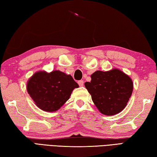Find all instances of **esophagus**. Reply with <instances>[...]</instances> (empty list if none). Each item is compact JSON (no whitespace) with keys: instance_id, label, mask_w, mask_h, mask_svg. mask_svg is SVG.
Segmentation results:
<instances>
[{"instance_id":"1","label":"esophagus","mask_w":157,"mask_h":157,"mask_svg":"<svg viewBox=\"0 0 157 157\" xmlns=\"http://www.w3.org/2000/svg\"><path fill=\"white\" fill-rule=\"evenodd\" d=\"M78 83L79 86H84V81L83 80H79V81H78Z\"/></svg>"}]
</instances>
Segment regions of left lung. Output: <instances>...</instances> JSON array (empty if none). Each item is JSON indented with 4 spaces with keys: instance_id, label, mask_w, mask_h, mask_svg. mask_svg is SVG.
I'll use <instances>...</instances> for the list:
<instances>
[{
    "instance_id": "8db88e82",
    "label": "left lung",
    "mask_w": 157,
    "mask_h": 157,
    "mask_svg": "<svg viewBox=\"0 0 157 157\" xmlns=\"http://www.w3.org/2000/svg\"><path fill=\"white\" fill-rule=\"evenodd\" d=\"M90 77L91 81L84 85L99 112L110 116L123 110L132 93L130 77L117 69L97 71Z\"/></svg>"
}]
</instances>
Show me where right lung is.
Returning a JSON list of instances; mask_svg holds the SVG:
<instances>
[{
    "label": "right lung",
    "mask_w": 157,
    "mask_h": 157,
    "mask_svg": "<svg viewBox=\"0 0 157 157\" xmlns=\"http://www.w3.org/2000/svg\"><path fill=\"white\" fill-rule=\"evenodd\" d=\"M79 85L72 76L59 71H38L28 80L27 90L37 106L47 112L56 111L69 99Z\"/></svg>",
    "instance_id": "right-lung-1"
}]
</instances>
